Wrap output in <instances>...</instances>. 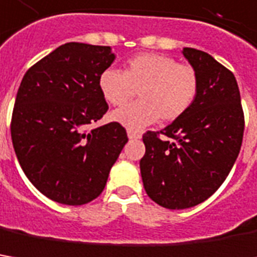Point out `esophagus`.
<instances>
[{
    "mask_svg": "<svg viewBox=\"0 0 257 257\" xmlns=\"http://www.w3.org/2000/svg\"><path fill=\"white\" fill-rule=\"evenodd\" d=\"M127 136H128V139H130V140H139V139H141L140 133L133 132V130H128V132H127Z\"/></svg>",
    "mask_w": 257,
    "mask_h": 257,
    "instance_id": "obj_1",
    "label": "esophagus"
}]
</instances>
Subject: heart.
Segmentation results:
<instances>
[{
  "label": "heart",
  "mask_w": 257,
  "mask_h": 257,
  "mask_svg": "<svg viewBox=\"0 0 257 257\" xmlns=\"http://www.w3.org/2000/svg\"><path fill=\"white\" fill-rule=\"evenodd\" d=\"M198 73L189 65H180L160 53H141L127 60L123 73L106 69L99 77V89L111 106H123L139 92L140 101L111 113V120L128 130H140L156 123L174 121L195 101Z\"/></svg>",
  "instance_id": "obj_1"
}]
</instances>
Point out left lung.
Here are the masks:
<instances>
[{"label":"left lung","mask_w":257,"mask_h":257,"mask_svg":"<svg viewBox=\"0 0 257 257\" xmlns=\"http://www.w3.org/2000/svg\"><path fill=\"white\" fill-rule=\"evenodd\" d=\"M197 70L195 101L180 118L157 133L143 136L140 161L144 189L156 204L185 209L215 194L236 161L245 130L240 93L233 73L206 52L182 49Z\"/></svg>","instance_id":"obj_1"}]
</instances>
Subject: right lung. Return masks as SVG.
I'll use <instances>...</instances> for the list:
<instances>
[{
    "mask_svg": "<svg viewBox=\"0 0 257 257\" xmlns=\"http://www.w3.org/2000/svg\"><path fill=\"white\" fill-rule=\"evenodd\" d=\"M114 59L110 46L69 42L22 77L12 146L32 185L55 202L76 206L99 197L128 141L118 123L87 130L107 111L99 77Z\"/></svg>",
    "mask_w": 257,
    "mask_h": 257,
    "instance_id": "right-lung-1",
    "label": "right lung"
}]
</instances>
